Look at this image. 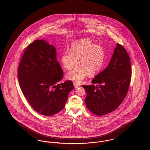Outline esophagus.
I'll return each instance as SVG.
<instances>
[{
    "mask_svg": "<svg viewBox=\"0 0 150 150\" xmlns=\"http://www.w3.org/2000/svg\"><path fill=\"white\" fill-rule=\"evenodd\" d=\"M74 87H75V88H78V87L80 86V85L78 83L75 81V82H74Z\"/></svg>",
    "mask_w": 150,
    "mask_h": 150,
    "instance_id": "34e87169",
    "label": "esophagus"
}]
</instances>
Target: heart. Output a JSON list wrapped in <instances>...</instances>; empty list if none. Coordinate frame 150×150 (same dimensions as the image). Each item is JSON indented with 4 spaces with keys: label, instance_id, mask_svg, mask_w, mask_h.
<instances>
[{
    "label": "heart",
    "instance_id": "heart-1",
    "mask_svg": "<svg viewBox=\"0 0 150 150\" xmlns=\"http://www.w3.org/2000/svg\"><path fill=\"white\" fill-rule=\"evenodd\" d=\"M104 48L84 39L72 44L70 52L64 51L62 54L60 62L66 70H71L76 65L78 66L73 71L67 74L69 80L80 83L87 75L92 77L98 74L103 67L105 61Z\"/></svg>",
    "mask_w": 150,
    "mask_h": 150
}]
</instances>
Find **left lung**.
<instances>
[{
    "mask_svg": "<svg viewBox=\"0 0 150 150\" xmlns=\"http://www.w3.org/2000/svg\"><path fill=\"white\" fill-rule=\"evenodd\" d=\"M131 76L128 54L117 43L107 67L93 78L92 85L83 86L86 93V107L98 116L114 111L127 96Z\"/></svg>",
    "mask_w": 150,
    "mask_h": 150,
    "instance_id": "obj_1",
    "label": "left lung"
}]
</instances>
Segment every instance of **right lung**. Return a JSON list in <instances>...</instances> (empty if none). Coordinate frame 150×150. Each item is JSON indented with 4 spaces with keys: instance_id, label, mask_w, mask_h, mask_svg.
Instances as JSON below:
<instances>
[{
    "instance_id": "add662e5",
    "label": "right lung",
    "mask_w": 150,
    "mask_h": 150,
    "mask_svg": "<svg viewBox=\"0 0 150 150\" xmlns=\"http://www.w3.org/2000/svg\"><path fill=\"white\" fill-rule=\"evenodd\" d=\"M63 75L53 45L43 39L29 44L18 66V78L25 97L36 112L49 116L64 108L74 87L70 80L58 84Z\"/></svg>"
}]
</instances>
